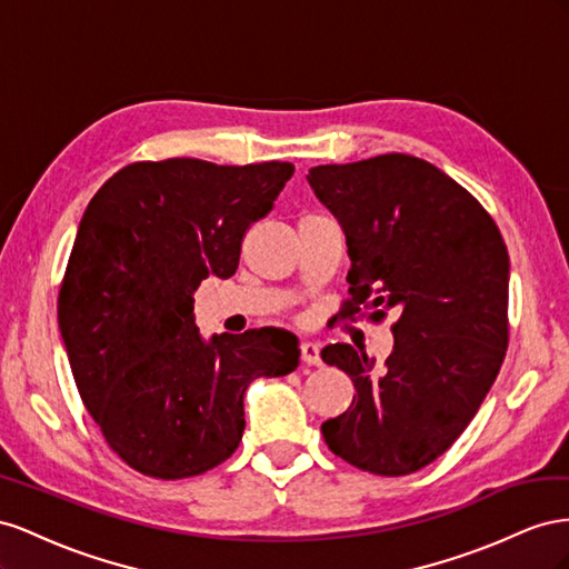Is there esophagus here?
I'll return each mask as SVG.
<instances>
[{
  "instance_id": "esophagus-1",
  "label": "esophagus",
  "mask_w": 569,
  "mask_h": 569,
  "mask_svg": "<svg viewBox=\"0 0 569 569\" xmlns=\"http://www.w3.org/2000/svg\"><path fill=\"white\" fill-rule=\"evenodd\" d=\"M300 357L305 365H315L319 367L321 365V352H319V343H312V340H302L300 346Z\"/></svg>"
}]
</instances>
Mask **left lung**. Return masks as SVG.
I'll return each mask as SVG.
<instances>
[{
    "label": "left lung",
    "mask_w": 569,
    "mask_h": 569,
    "mask_svg": "<svg viewBox=\"0 0 569 569\" xmlns=\"http://www.w3.org/2000/svg\"><path fill=\"white\" fill-rule=\"evenodd\" d=\"M307 183L346 236V310L398 315L381 367L348 343L321 350L355 386L350 408L321 425L323 441L365 472H417L456 443L498 377L508 248L472 194L425 159L393 152L312 167Z\"/></svg>",
    "instance_id": "1"
}]
</instances>
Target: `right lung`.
Wrapping results in <instances>:
<instances>
[{"label": "right lung", "instance_id": "add662e5", "mask_svg": "<svg viewBox=\"0 0 569 569\" xmlns=\"http://www.w3.org/2000/svg\"><path fill=\"white\" fill-rule=\"evenodd\" d=\"M293 171L138 161L80 219L59 331L88 412L138 472L186 479L221 465L246 429L250 383L298 369V336L286 329L204 338L192 317L200 281L236 273L248 226Z\"/></svg>", "mask_w": 569, "mask_h": 569}]
</instances>
